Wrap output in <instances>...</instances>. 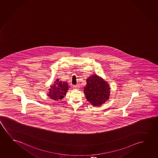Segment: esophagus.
I'll return each mask as SVG.
<instances>
[{
  "label": "esophagus",
  "instance_id": "esophagus-1",
  "mask_svg": "<svg viewBox=\"0 0 158 158\" xmlns=\"http://www.w3.org/2000/svg\"><path fill=\"white\" fill-rule=\"evenodd\" d=\"M73 88H74L75 89H78V88H79V86L78 85H73Z\"/></svg>",
  "mask_w": 158,
  "mask_h": 158
}]
</instances>
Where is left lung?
<instances>
[{
	"instance_id": "obj_1",
	"label": "left lung",
	"mask_w": 158,
	"mask_h": 158,
	"mask_svg": "<svg viewBox=\"0 0 158 158\" xmlns=\"http://www.w3.org/2000/svg\"><path fill=\"white\" fill-rule=\"evenodd\" d=\"M109 85L97 75L89 76L87 79V85L84 87L85 98L94 106H98L109 99Z\"/></svg>"
}]
</instances>
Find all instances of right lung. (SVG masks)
<instances>
[{
	"label": "right lung",
	"instance_id": "obj_1",
	"mask_svg": "<svg viewBox=\"0 0 158 158\" xmlns=\"http://www.w3.org/2000/svg\"><path fill=\"white\" fill-rule=\"evenodd\" d=\"M69 89V85L66 82H62L57 79L50 86L48 95L53 100L62 99Z\"/></svg>",
	"mask_w": 158,
	"mask_h": 158
}]
</instances>
